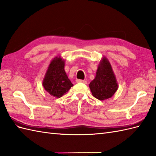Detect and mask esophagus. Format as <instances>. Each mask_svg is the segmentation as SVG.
<instances>
[{"label":"esophagus","instance_id":"obj_1","mask_svg":"<svg viewBox=\"0 0 156 156\" xmlns=\"http://www.w3.org/2000/svg\"><path fill=\"white\" fill-rule=\"evenodd\" d=\"M76 82L83 83V84H87V82L86 80H76Z\"/></svg>","mask_w":156,"mask_h":156}]
</instances>
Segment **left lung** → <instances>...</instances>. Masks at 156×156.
I'll return each instance as SVG.
<instances>
[{
    "label": "left lung",
    "mask_w": 156,
    "mask_h": 156,
    "mask_svg": "<svg viewBox=\"0 0 156 156\" xmlns=\"http://www.w3.org/2000/svg\"><path fill=\"white\" fill-rule=\"evenodd\" d=\"M90 89L94 97L100 100L110 98L118 88L116 77L111 64L103 56L98 66L95 78L90 83Z\"/></svg>",
    "instance_id": "8db88e82"
}]
</instances>
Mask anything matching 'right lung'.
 <instances>
[{
    "instance_id": "1",
    "label": "right lung",
    "mask_w": 156,
    "mask_h": 156,
    "mask_svg": "<svg viewBox=\"0 0 156 156\" xmlns=\"http://www.w3.org/2000/svg\"><path fill=\"white\" fill-rule=\"evenodd\" d=\"M65 60L57 56L51 60L42 80V86L47 92L58 98L62 96L73 84L64 70Z\"/></svg>"
}]
</instances>
